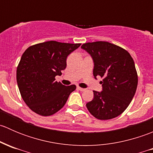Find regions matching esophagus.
Returning a JSON list of instances; mask_svg holds the SVG:
<instances>
[{
    "mask_svg": "<svg viewBox=\"0 0 153 153\" xmlns=\"http://www.w3.org/2000/svg\"><path fill=\"white\" fill-rule=\"evenodd\" d=\"M77 89H78V90L81 91V92H84V91L86 90V89H84V88H81V87H80V86H78V87H77Z\"/></svg>",
    "mask_w": 153,
    "mask_h": 153,
    "instance_id": "obj_1",
    "label": "esophagus"
}]
</instances>
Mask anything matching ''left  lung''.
Returning <instances> with one entry per match:
<instances>
[{"mask_svg":"<svg viewBox=\"0 0 153 153\" xmlns=\"http://www.w3.org/2000/svg\"><path fill=\"white\" fill-rule=\"evenodd\" d=\"M94 61L93 75L100 76L102 92L93 91L94 98L86 104L99 120L121 115L132 101L138 86V74L130 54L122 47L106 41L86 43L81 46Z\"/></svg>","mask_w":153,"mask_h":153,"instance_id":"8db88e82","label":"left lung"}]
</instances>
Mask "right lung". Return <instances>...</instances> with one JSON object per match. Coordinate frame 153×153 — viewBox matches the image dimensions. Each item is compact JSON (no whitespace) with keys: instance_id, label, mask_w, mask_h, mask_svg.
<instances>
[{"instance_id":"obj_1","label":"right lung","mask_w":153,"mask_h":153,"mask_svg":"<svg viewBox=\"0 0 153 153\" xmlns=\"http://www.w3.org/2000/svg\"><path fill=\"white\" fill-rule=\"evenodd\" d=\"M81 44L46 41L30 46L21 56L16 78L20 93L29 109L49 116L65 105L76 86H64L55 81L67 67V58Z\"/></svg>"}]
</instances>
